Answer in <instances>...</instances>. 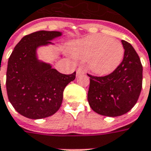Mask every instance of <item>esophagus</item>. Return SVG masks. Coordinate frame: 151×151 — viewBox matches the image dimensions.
<instances>
[{"label": "esophagus", "instance_id": "34e87169", "mask_svg": "<svg viewBox=\"0 0 151 151\" xmlns=\"http://www.w3.org/2000/svg\"><path fill=\"white\" fill-rule=\"evenodd\" d=\"M84 74V71H83V68H79L76 70V75L77 76H80V75H83Z\"/></svg>", "mask_w": 151, "mask_h": 151}]
</instances>
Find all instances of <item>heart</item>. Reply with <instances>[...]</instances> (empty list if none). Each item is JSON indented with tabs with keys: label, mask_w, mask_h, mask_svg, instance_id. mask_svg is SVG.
Here are the masks:
<instances>
[{
	"label": "heart",
	"mask_w": 151,
	"mask_h": 151,
	"mask_svg": "<svg viewBox=\"0 0 151 151\" xmlns=\"http://www.w3.org/2000/svg\"><path fill=\"white\" fill-rule=\"evenodd\" d=\"M71 51L79 59H88L89 69L99 76L112 73L124 56V48L119 41L101 35L76 41L71 45Z\"/></svg>",
	"instance_id": "1"
}]
</instances>
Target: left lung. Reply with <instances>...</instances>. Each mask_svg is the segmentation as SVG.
Returning <instances> with one entry per match:
<instances>
[{
    "instance_id": "obj_1",
    "label": "left lung",
    "mask_w": 151,
    "mask_h": 151,
    "mask_svg": "<svg viewBox=\"0 0 151 151\" xmlns=\"http://www.w3.org/2000/svg\"><path fill=\"white\" fill-rule=\"evenodd\" d=\"M123 60L110 74L90 77L88 101L92 109L107 116L128 113L137 103L142 88V65L130 43L122 40Z\"/></svg>"
}]
</instances>
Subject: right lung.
<instances>
[{
    "label": "right lung",
    "instance_id": "obj_1",
    "mask_svg": "<svg viewBox=\"0 0 151 151\" xmlns=\"http://www.w3.org/2000/svg\"><path fill=\"white\" fill-rule=\"evenodd\" d=\"M61 35L59 31L45 30L26 35L9 56L8 98L15 110L27 118L41 119L55 114L62 104L65 87L76 79V71L62 74L37 58L38 47L51 44L50 40Z\"/></svg>",
    "mask_w": 151,
    "mask_h": 151
}]
</instances>
